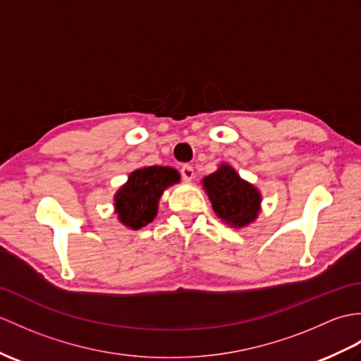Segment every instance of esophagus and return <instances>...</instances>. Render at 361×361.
<instances>
[{
	"instance_id": "34e87169",
	"label": "esophagus",
	"mask_w": 361,
	"mask_h": 361,
	"mask_svg": "<svg viewBox=\"0 0 361 361\" xmlns=\"http://www.w3.org/2000/svg\"><path fill=\"white\" fill-rule=\"evenodd\" d=\"M194 175H195V172H194V167H192V166L184 164L181 167V177H183L184 181H188V183L192 181V178H194Z\"/></svg>"
}]
</instances>
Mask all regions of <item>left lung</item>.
Wrapping results in <instances>:
<instances>
[{
    "instance_id": "8db88e82",
    "label": "left lung",
    "mask_w": 361,
    "mask_h": 361,
    "mask_svg": "<svg viewBox=\"0 0 361 361\" xmlns=\"http://www.w3.org/2000/svg\"><path fill=\"white\" fill-rule=\"evenodd\" d=\"M203 188L211 200L214 212L233 228H245L259 212L262 195L252 184L243 180L229 164L203 178Z\"/></svg>"
}]
</instances>
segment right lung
I'll list each match as a JSON object with an SVG mask.
<instances>
[{"label": "right lung", "instance_id": "1", "mask_svg": "<svg viewBox=\"0 0 361 361\" xmlns=\"http://www.w3.org/2000/svg\"><path fill=\"white\" fill-rule=\"evenodd\" d=\"M180 181V173L172 167L149 166L133 171L128 183L115 194V212L118 220L130 229H140L157 216L158 201L164 189Z\"/></svg>", "mask_w": 361, "mask_h": 361}]
</instances>
